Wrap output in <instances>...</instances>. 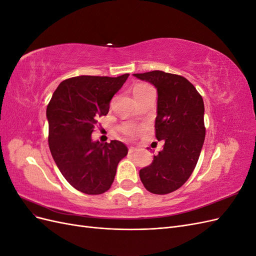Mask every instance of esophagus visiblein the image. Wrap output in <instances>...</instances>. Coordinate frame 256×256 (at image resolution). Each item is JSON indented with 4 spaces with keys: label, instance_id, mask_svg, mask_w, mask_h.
<instances>
[{
    "label": "esophagus",
    "instance_id": "34e87169",
    "mask_svg": "<svg viewBox=\"0 0 256 256\" xmlns=\"http://www.w3.org/2000/svg\"><path fill=\"white\" fill-rule=\"evenodd\" d=\"M138 150L136 148H134V147H130V148H129V154H132V152H136Z\"/></svg>",
    "mask_w": 256,
    "mask_h": 256
}]
</instances>
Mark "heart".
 Here are the masks:
<instances>
[{
	"mask_svg": "<svg viewBox=\"0 0 256 256\" xmlns=\"http://www.w3.org/2000/svg\"><path fill=\"white\" fill-rule=\"evenodd\" d=\"M147 86H150V85H147V84H144V83H141V84H138V85H136V86L134 88V92L136 90H142V88H147ZM125 134H126L127 136H132L134 134V130L132 128H127V129L125 130Z\"/></svg>",
	"mask_w": 256,
	"mask_h": 256,
	"instance_id": "heart-1",
	"label": "heart"
}]
</instances>
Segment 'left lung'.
<instances>
[{
    "label": "left lung",
    "mask_w": 256,
    "mask_h": 256,
    "mask_svg": "<svg viewBox=\"0 0 256 256\" xmlns=\"http://www.w3.org/2000/svg\"><path fill=\"white\" fill-rule=\"evenodd\" d=\"M157 88L156 138L164 150L152 164L140 170L146 190L168 194L188 180L205 140L204 102L194 85L182 76L154 70L134 74Z\"/></svg>",
    "instance_id": "8db88e82"
}]
</instances>
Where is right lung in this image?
I'll list each match as a JSON object with an SVG mask.
<instances>
[{
  "instance_id": "right-lung-1",
  "label": "right lung",
  "mask_w": 256,
  "mask_h": 256,
  "mask_svg": "<svg viewBox=\"0 0 256 256\" xmlns=\"http://www.w3.org/2000/svg\"><path fill=\"white\" fill-rule=\"evenodd\" d=\"M128 76H79L64 80L47 106L52 157L65 180L85 194L109 190L118 162L128 154L120 141L92 140L97 118L109 112L111 99Z\"/></svg>"
}]
</instances>
